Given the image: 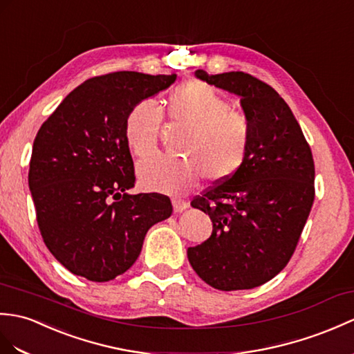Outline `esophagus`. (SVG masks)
Segmentation results:
<instances>
[{"instance_id":"1","label":"esophagus","mask_w":354,"mask_h":354,"mask_svg":"<svg viewBox=\"0 0 354 354\" xmlns=\"http://www.w3.org/2000/svg\"><path fill=\"white\" fill-rule=\"evenodd\" d=\"M171 203H174V211L175 212H183L188 207V203L184 202V201H180V199H174V202H171Z\"/></svg>"}]
</instances>
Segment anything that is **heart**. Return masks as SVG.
Instances as JSON below:
<instances>
[{
    "instance_id": "1",
    "label": "heart",
    "mask_w": 354,
    "mask_h": 354,
    "mask_svg": "<svg viewBox=\"0 0 354 354\" xmlns=\"http://www.w3.org/2000/svg\"><path fill=\"white\" fill-rule=\"evenodd\" d=\"M170 120L187 127L178 152L185 158L155 155L138 164L137 175L145 190L183 194L203 176L218 184L232 179L249 158L252 125L244 114L203 81H185L169 95ZM162 111L152 100L137 102L125 119V140L136 157L157 149Z\"/></svg>"
}]
</instances>
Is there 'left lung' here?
<instances>
[{
	"mask_svg": "<svg viewBox=\"0 0 354 354\" xmlns=\"http://www.w3.org/2000/svg\"><path fill=\"white\" fill-rule=\"evenodd\" d=\"M196 77L241 97L252 147L232 179L192 201L209 216L212 234L188 248V261L212 288L250 290L281 273L297 248L315 197L314 158L288 104L264 81L202 69Z\"/></svg>",
	"mask_w": 354,
	"mask_h": 354,
	"instance_id": "obj_1",
	"label": "left lung"
}]
</instances>
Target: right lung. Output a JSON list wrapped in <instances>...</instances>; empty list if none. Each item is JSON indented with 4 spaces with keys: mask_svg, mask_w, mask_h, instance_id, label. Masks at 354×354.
Instances as JSON below:
<instances>
[{
    "mask_svg": "<svg viewBox=\"0 0 354 354\" xmlns=\"http://www.w3.org/2000/svg\"><path fill=\"white\" fill-rule=\"evenodd\" d=\"M175 80L131 71L93 77L40 127L28 187L44 243L71 273L92 282L125 273L149 227L174 212L167 196L128 193L136 175L123 129L137 102Z\"/></svg>",
    "mask_w": 354,
    "mask_h": 354,
    "instance_id": "1",
    "label": "right lung"
}]
</instances>
